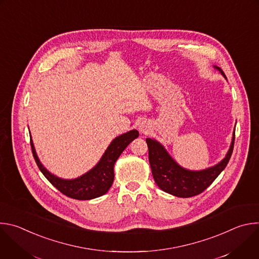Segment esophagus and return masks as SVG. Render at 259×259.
<instances>
[{
	"label": "esophagus",
	"instance_id": "esophagus-1",
	"mask_svg": "<svg viewBox=\"0 0 259 259\" xmlns=\"http://www.w3.org/2000/svg\"><path fill=\"white\" fill-rule=\"evenodd\" d=\"M138 129H139V131L141 133H147V132H149V130H150V126H149V124H147V123L142 122V123L139 124Z\"/></svg>",
	"mask_w": 259,
	"mask_h": 259
}]
</instances>
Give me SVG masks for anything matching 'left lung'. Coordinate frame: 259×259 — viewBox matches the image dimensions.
<instances>
[{"mask_svg":"<svg viewBox=\"0 0 259 259\" xmlns=\"http://www.w3.org/2000/svg\"><path fill=\"white\" fill-rule=\"evenodd\" d=\"M226 79L225 72L215 66ZM149 161L157 186L164 192L179 198H190L203 193L227 167L234 150L235 132L226 158L213 167L201 171H191L179 166L155 139L146 138Z\"/></svg>","mask_w":259,"mask_h":259,"instance_id":"left-lung-1","label":"left lung"}]
</instances>
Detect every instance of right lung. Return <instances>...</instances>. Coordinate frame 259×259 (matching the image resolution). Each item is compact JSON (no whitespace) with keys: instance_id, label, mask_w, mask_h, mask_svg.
Wrapping results in <instances>:
<instances>
[{"instance_id":"obj_1","label":"right lung","mask_w":259,"mask_h":259,"mask_svg":"<svg viewBox=\"0 0 259 259\" xmlns=\"http://www.w3.org/2000/svg\"><path fill=\"white\" fill-rule=\"evenodd\" d=\"M137 130H131L116 137L101 157L97 165L84 175L75 179H61L50 173L36 156L30 136V146L34 161L44 176L63 195L76 200H91L108 192L115 178L114 166L129 143L138 137Z\"/></svg>"}]
</instances>
